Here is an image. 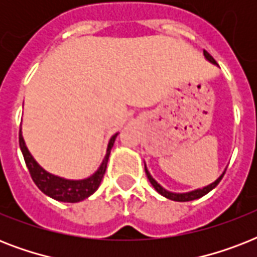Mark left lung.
Here are the masks:
<instances>
[{
    "mask_svg": "<svg viewBox=\"0 0 257 257\" xmlns=\"http://www.w3.org/2000/svg\"><path fill=\"white\" fill-rule=\"evenodd\" d=\"M204 56H205V58H207L208 61L212 62V64H215V65H217V62L215 61V58L212 57L211 54L208 53L207 50H204ZM145 173H147V176H148V180L151 181V184H152V187L156 189L159 193H160L161 196H164V197H167V199L169 200H173V201H192V200H196V199H200V197H203L204 195H207L208 192H211L213 188L217 185V184L221 181V179H223V176L225 172H223V175L220 176L219 179L216 180V181H213L212 184H209V185H207V187L201 188V189H195V191H191V192H187V193H175V192H169L167 191L165 188H163L160 185V184L157 183L156 180L153 179L152 176H151V173H149V171L147 169V165H145Z\"/></svg>",
    "mask_w": 257,
    "mask_h": 257,
    "instance_id": "left-lung-1",
    "label": "left lung"
}]
</instances>
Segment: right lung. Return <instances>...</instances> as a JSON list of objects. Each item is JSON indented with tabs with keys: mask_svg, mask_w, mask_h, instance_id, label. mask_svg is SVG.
Wrapping results in <instances>:
<instances>
[{
	"mask_svg": "<svg viewBox=\"0 0 257 257\" xmlns=\"http://www.w3.org/2000/svg\"><path fill=\"white\" fill-rule=\"evenodd\" d=\"M117 135L118 133L110 137L108 148H106V155H105L104 160L101 163L100 168L97 169L90 177L84 180L62 179V177H58V176H54L49 173V172H46L45 169L38 165L37 161L34 160L33 156L28 151L21 131H20L18 141H20V148H21V152L24 155L26 167L29 169L30 176H32V179H33L34 184L38 187V189L44 192L49 197H52V199L58 200V201L78 203V201H81V200L93 195L97 191V188L100 187L101 180H102L105 171H106V164H108L110 149H112L113 144H114Z\"/></svg>",
	"mask_w": 257,
	"mask_h": 257,
	"instance_id": "right-lung-1",
	"label": "right lung"
}]
</instances>
